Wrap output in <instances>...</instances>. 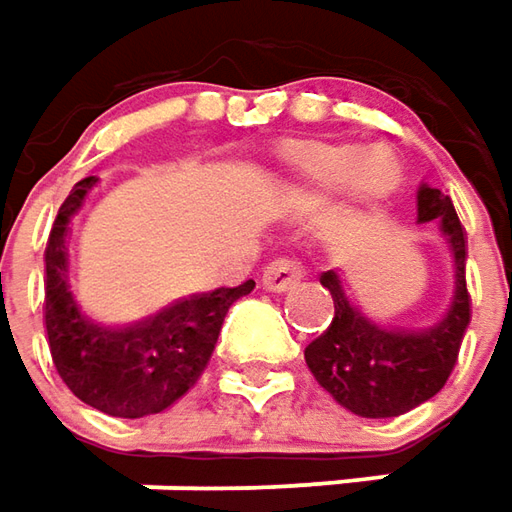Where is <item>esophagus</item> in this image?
I'll use <instances>...</instances> for the list:
<instances>
[{"label": "esophagus", "mask_w": 512, "mask_h": 512, "mask_svg": "<svg viewBox=\"0 0 512 512\" xmlns=\"http://www.w3.org/2000/svg\"><path fill=\"white\" fill-rule=\"evenodd\" d=\"M303 277V266L294 257H277L263 269V286L269 291H289Z\"/></svg>", "instance_id": "1"}]
</instances>
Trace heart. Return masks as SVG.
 I'll return each instance as SVG.
<instances>
[{
  "instance_id": "heart-1",
  "label": "heart",
  "mask_w": 512,
  "mask_h": 512,
  "mask_svg": "<svg viewBox=\"0 0 512 512\" xmlns=\"http://www.w3.org/2000/svg\"><path fill=\"white\" fill-rule=\"evenodd\" d=\"M274 164L300 192H326L328 198L354 203L382 201L399 181L397 164L385 150L286 144Z\"/></svg>"
}]
</instances>
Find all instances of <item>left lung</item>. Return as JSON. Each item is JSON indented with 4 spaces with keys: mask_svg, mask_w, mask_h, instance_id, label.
<instances>
[{
    "mask_svg": "<svg viewBox=\"0 0 512 512\" xmlns=\"http://www.w3.org/2000/svg\"><path fill=\"white\" fill-rule=\"evenodd\" d=\"M419 221H439L456 260V297L448 317L419 334L374 326L345 297L337 274H320L334 297L331 326L306 345V365L314 379L343 408L368 419L408 414L428 402L448 382L470 326V294L465 283L467 238L445 192L419 189Z\"/></svg>",
    "mask_w": 512,
    "mask_h": 512,
    "instance_id": "left-lung-1",
    "label": "left lung"
}]
</instances>
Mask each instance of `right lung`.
Masks as SVG:
<instances>
[{"label":"right lung","mask_w":512,"mask_h":512,"mask_svg":"<svg viewBox=\"0 0 512 512\" xmlns=\"http://www.w3.org/2000/svg\"><path fill=\"white\" fill-rule=\"evenodd\" d=\"M96 178H81L62 203L45 249V337L62 382L90 408L138 419L158 414L198 382L215 351L229 306L255 289L246 280L232 289L192 294L150 320L104 328L81 317L67 291L64 235Z\"/></svg>","instance_id":"right-lung-1"}]
</instances>
